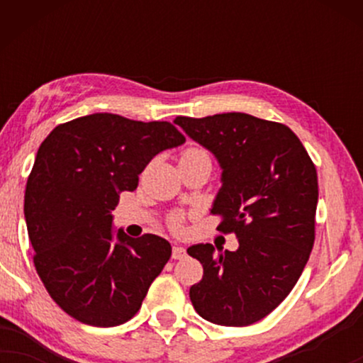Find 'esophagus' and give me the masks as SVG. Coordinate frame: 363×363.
<instances>
[{"label": "esophagus", "mask_w": 363, "mask_h": 363, "mask_svg": "<svg viewBox=\"0 0 363 363\" xmlns=\"http://www.w3.org/2000/svg\"><path fill=\"white\" fill-rule=\"evenodd\" d=\"M186 256V250L180 245H173V250H172V257L173 259H183V257Z\"/></svg>", "instance_id": "esophagus-1"}]
</instances>
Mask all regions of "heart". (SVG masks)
<instances>
[{
  "label": "heart",
  "instance_id": "1",
  "mask_svg": "<svg viewBox=\"0 0 363 363\" xmlns=\"http://www.w3.org/2000/svg\"><path fill=\"white\" fill-rule=\"evenodd\" d=\"M193 152H198V150H186L185 153H183V155H188V153H193ZM180 225H182V216L180 215H175V216L172 218V226L173 228H180Z\"/></svg>",
  "mask_w": 363,
  "mask_h": 363
}]
</instances>
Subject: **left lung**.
<instances>
[{
    "label": "left lung",
    "instance_id": "8db88e82",
    "mask_svg": "<svg viewBox=\"0 0 363 363\" xmlns=\"http://www.w3.org/2000/svg\"><path fill=\"white\" fill-rule=\"evenodd\" d=\"M177 125L210 150L221 167L211 213L218 230L235 233L236 251L188 247L203 266L190 299L203 319L242 327L276 309L296 286L315 238L317 172L299 138L284 123L228 112Z\"/></svg>",
    "mask_w": 363,
    "mask_h": 363
}]
</instances>
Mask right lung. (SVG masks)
Masks as SVG:
<instances>
[{"label":"right lung","mask_w":363,"mask_h":363,"mask_svg":"<svg viewBox=\"0 0 363 363\" xmlns=\"http://www.w3.org/2000/svg\"><path fill=\"white\" fill-rule=\"evenodd\" d=\"M182 143L170 122L92 113L57 125L39 147L24 193L34 266L76 320L113 327L132 319L170 259L163 238L113 231L112 210L157 153Z\"/></svg>","instance_id":"1"}]
</instances>
